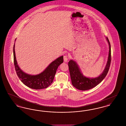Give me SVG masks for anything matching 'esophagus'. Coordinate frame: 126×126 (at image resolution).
<instances>
[{"label":"esophagus","instance_id":"34e87169","mask_svg":"<svg viewBox=\"0 0 126 126\" xmlns=\"http://www.w3.org/2000/svg\"><path fill=\"white\" fill-rule=\"evenodd\" d=\"M68 59V55L67 54H66L64 56V60L65 62H66Z\"/></svg>","mask_w":126,"mask_h":126}]
</instances>
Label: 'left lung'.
<instances>
[{
  "label": "left lung",
  "instance_id": "8db88e82",
  "mask_svg": "<svg viewBox=\"0 0 126 126\" xmlns=\"http://www.w3.org/2000/svg\"><path fill=\"white\" fill-rule=\"evenodd\" d=\"M109 45V52L108 61L106 67L102 74L98 77L94 78H86L80 72L77 63L74 60H70L68 63L72 85L78 90L85 91L92 89L99 84L105 78L108 73L111 62V48L110 42L106 37Z\"/></svg>",
  "mask_w": 126,
  "mask_h": 126
}]
</instances>
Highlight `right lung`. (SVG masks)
Instances as JSON below:
<instances>
[{
	"instance_id": "add662e5",
	"label": "right lung",
	"mask_w": 126,
	"mask_h": 126,
	"mask_svg": "<svg viewBox=\"0 0 126 126\" xmlns=\"http://www.w3.org/2000/svg\"><path fill=\"white\" fill-rule=\"evenodd\" d=\"M14 63L18 78L23 84L30 88L42 89L46 88L53 82L58 66L63 62V56H61L51 63L41 74L32 76L25 73L19 68L16 60L15 44L13 48Z\"/></svg>"
}]
</instances>
